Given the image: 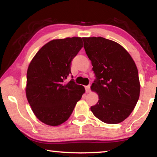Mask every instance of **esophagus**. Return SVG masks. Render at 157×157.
<instances>
[{"label": "esophagus", "mask_w": 157, "mask_h": 157, "mask_svg": "<svg viewBox=\"0 0 157 157\" xmlns=\"http://www.w3.org/2000/svg\"><path fill=\"white\" fill-rule=\"evenodd\" d=\"M85 90H86V93H89L90 91H91V85H88V86H85Z\"/></svg>", "instance_id": "34e87169"}]
</instances>
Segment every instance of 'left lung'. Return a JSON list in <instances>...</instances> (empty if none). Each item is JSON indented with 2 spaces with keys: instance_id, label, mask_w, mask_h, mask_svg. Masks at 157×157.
I'll return each mask as SVG.
<instances>
[{
  "instance_id": "8db88e82",
  "label": "left lung",
  "mask_w": 157,
  "mask_h": 157,
  "mask_svg": "<svg viewBox=\"0 0 157 157\" xmlns=\"http://www.w3.org/2000/svg\"><path fill=\"white\" fill-rule=\"evenodd\" d=\"M82 39L95 76L91 88L99 97L91 110L105 123H121L132 112L139 98L140 82L135 62L115 41L100 36Z\"/></svg>"
}]
</instances>
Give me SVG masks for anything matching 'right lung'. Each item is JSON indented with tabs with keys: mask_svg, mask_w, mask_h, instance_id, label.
Segmentation results:
<instances>
[{
	"mask_svg": "<svg viewBox=\"0 0 157 157\" xmlns=\"http://www.w3.org/2000/svg\"><path fill=\"white\" fill-rule=\"evenodd\" d=\"M82 47L80 37L52 40L37 52L28 66L26 96L34 113L45 124L57 126L67 121L85 92L73 79L64 82L71 74V62Z\"/></svg>",
	"mask_w": 157,
	"mask_h": 157,
	"instance_id": "1",
	"label": "right lung"
}]
</instances>
